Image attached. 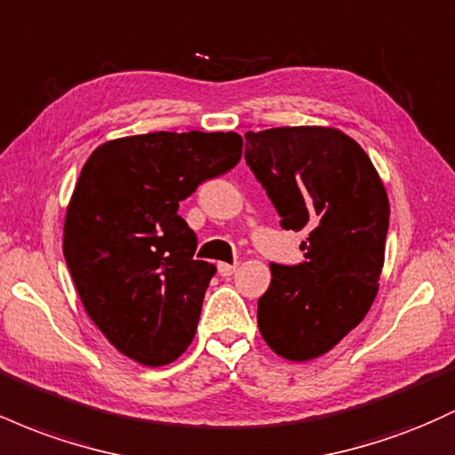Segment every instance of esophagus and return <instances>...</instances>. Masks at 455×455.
Listing matches in <instances>:
<instances>
[{
  "mask_svg": "<svg viewBox=\"0 0 455 455\" xmlns=\"http://www.w3.org/2000/svg\"><path fill=\"white\" fill-rule=\"evenodd\" d=\"M239 265H231V263H218V271H220V275H233L235 271H237Z\"/></svg>",
  "mask_w": 455,
  "mask_h": 455,
  "instance_id": "1",
  "label": "esophagus"
}]
</instances>
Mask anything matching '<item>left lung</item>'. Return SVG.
Segmentation results:
<instances>
[{
  "label": "left lung",
  "instance_id": "obj_1",
  "mask_svg": "<svg viewBox=\"0 0 455 455\" xmlns=\"http://www.w3.org/2000/svg\"><path fill=\"white\" fill-rule=\"evenodd\" d=\"M245 162L286 231H307L304 263H271L259 299L263 340L289 362L331 351L379 293L389 198L372 160L338 128L286 126L245 132Z\"/></svg>",
  "mask_w": 455,
  "mask_h": 455
}]
</instances>
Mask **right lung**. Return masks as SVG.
I'll return each mask as SVG.
<instances>
[{
    "label": "right lung",
    "instance_id": "add662e5",
    "mask_svg": "<svg viewBox=\"0 0 455 455\" xmlns=\"http://www.w3.org/2000/svg\"><path fill=\"white\" fill-rule=\"evenodd\" d=\"M235 132H149L102 143L83 164L64 222V257L87 315L137 363L175 362L195 338L216 267L195 260L177 213L205 180L233 169Z\"/></svg>",
    "mask_w": 455,
    "mask_h": 455
}]
</instances>
